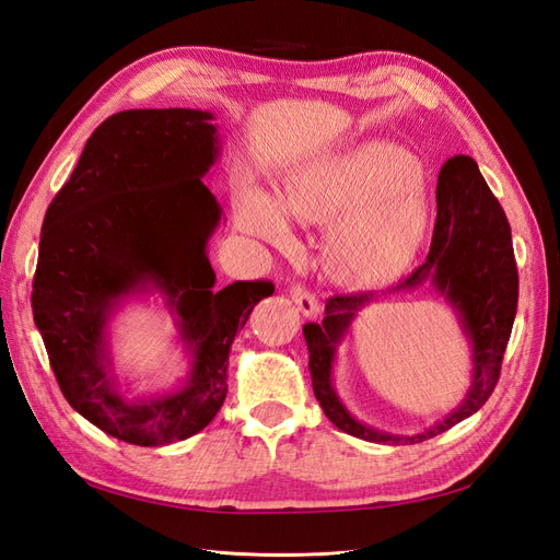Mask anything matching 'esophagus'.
<instances>
[{
	"label": "esophagus",
	"mask_w": 560,
	"mask_h": 560,
	"mask_svg": "<svg viewBox=\"0 0 560 560\" xmlns=\"http://www.w3.org/2000/svg\"><path fill=\"white\" fill-rule=\"evenodd\" d=\"M290 296H292V301L299 306V311H301L303 315H306V317L315 319V317L322 313L317 299H315L303 284H294L292 290H290Z\"/></svg>",
	"instance_id": "esophagus-1"
}]
</instances>
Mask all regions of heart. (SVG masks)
Returning <instances> with one entry per match:
<instances>
[{"label":"heart","mask_w":560,"mask_h":560,"mask_svg":"<svg viewBox=\"0 0 560 560\" xmlns=\"http://www.w3.org/2000/svg\"><path fill=\"white\" fill-rule=\"evenodd\" d=\"M418 161L389 142L371 140L299 165L278 198L245 189L235 217L245 233L290 245L288 219L299 224H336L327 266L343 282H366L409 261L428 226V206L418 189Z\"/></svg>","instance_id":"heart-1"}]
</instances>
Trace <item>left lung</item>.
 Returning <instances> with one entry per match:
<instances>
[{
    "label": "left lung",
    "mask_w": 560,
    "mask_h": 560,
    "mask_svg": "<svg viewBox=\"0 0 560 560\" xmlns=\"http://www.w3.org/2000/svg\"><path fill=\"white\" fill-rule=\"evenodd\" d=\"M431 289L454 308L472 350V378L464 401L434 427L416 435H393L354 419L332 387V364L357 313L378 298ZM518 303V273L512 229L490 194L479 165L453 156L436 182V224L425 264L381 294H350L327 301L322 325H306L308 369L322 411L338 430L364 442L406 446L420 444L477 413L493 393L502 354L512 336Z\"/></svg>",
    "instance_id": "8db88e82"
}]
</instances>
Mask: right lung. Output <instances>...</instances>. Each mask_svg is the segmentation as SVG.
Instances as JSON below:
<instances>
[{
  "label": "right lung",
  "instance_id": "add662e5",
  "mask_svg": "<svg viewBox=\"0 0 560 560\" xmlns=\"http://www.w3.org/2000/svg\"><path fill=\"white\" fill-rule=\"evenodd\" d=\"M214 114L128 109L83 147L50 202L32 313L65 399L95 428L135 446L198 434L226 399L229 352L270 282L214 290L208 245L224 210L206 177L222 154ZM159 293L190 358L187 376L154 394L124 388L110 322L130 298Z\"/></svg>",
  "mask_w": 560,
  "mask_h": 560
}]
</instances>
